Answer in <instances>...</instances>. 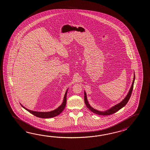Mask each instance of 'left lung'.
I'll return each mask as SVG.
<instances>
[{"mask_svg": "<svg viewBox=\"0 0 150 150\" xmlns=\"http://www.w3.org/2000/svg\"><path fill=\"white\" fill-rule=\"evenodd\" d=\"M134 80H135V74H134V77H133L132 84V85H131V88H130V89L129 90V92H128L127 94L126 95L125 98L120 103H119L118 104H117L115 105V106H112V108H109V109L107 110H106V111H98V110H96V109H94V108H93L91 106L90 104L88 103V101L87 100V96H86V93L85 91H84V101H85V104L86 105L87 108H88L91 111L93 112V113L97 114V115H108L113 114L116 112L119 111V110H120L121 108H122L123 107H124L126 105V104L127 103V102L129 101V99L130 97H131V94H132Z\"/></svg>", "mask_w": 150, "mask_h": 150, "instance_id": "left-lung-1", "label": "left lung"}]
</instances>
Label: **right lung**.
<instances>
[{"instance_id": "obj_1", "label": "right lung", "mask_w": 150, "mask_h": 150, "mask_svg": "<svg viewBox=\"0 0 150 150\" xmlns=\"http://www.w3.org/2000/svg\"><path fill=\"white\" fill-rule=\"evenodd\" d=\"M69 88L67 89L66 92L64 95V99H63V101L62 104L60 105L57 108H56L55 110L51 111L49 112H38L35 111H32L30 110H28V108H25L23 105L21 104V106L23 108L25 109L26 110H27L30 113H32V115L39 117V118H53L54 117L56 116H57L60 114L63 110H64V108H65V106L66 104V96H67V93L68 91Z\"/></svg>"}]
</instances>
